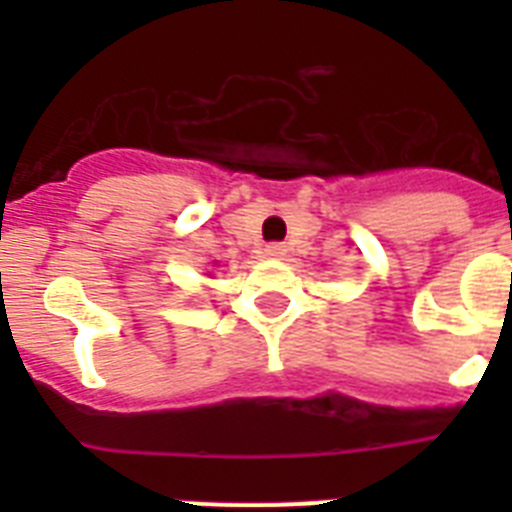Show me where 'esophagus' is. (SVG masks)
Listing matches in <instances>:
<instances>
[{
  "label": "esophagus",
  "instance_id": "34e87169",
  "mask_svg": "<svg viewBox=\"0 0 512 512\" xmlns=\"http://www.w3.org/2000/svg\"><path fill=\"white\" fill-rule=\"evenodd\" d=\"M282 253H284L282 243H269V246L264 248V256H269V259H279Z\"/></svg>",
  "mask_w": 512,
  "mask_h": 512
}]
</instances>
